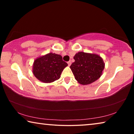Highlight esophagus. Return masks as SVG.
I'll return each instance as SVG.
<instances>
[{
	"mask_svg": "<svg viewBox=\"0 0 134 134\" xmlns=\"http://www.w3.org/2000/svg\"><path fill=\"white\" fill-rule=\"evenodd\" d=\"M67 64H68V65H69V66H70V65H71V61H69V62H67Z\"/></svg>",
	"mask_w": 134,
	"mask_h": 134,
	"instance_id": "esophagus-1",
	"label": "esophagus"
}]
</instances>
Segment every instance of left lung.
Masks as SVG:
<instances>
[{
  "mask_svg": "<svg viewBox=\"0 0 134 134\" xmlns=\"http://www.w3.org/2000/svg\"><path fill=\"white\" fill-rule=\"evenodd\" d=\"M74 59L75 62L70 65V69L76 80L81 85H89L100 77L105 63L99 55L79 52Z\"/></svg>",
  "mask_w": 134,
  "mask_h": 134,
  "instance_id": "obj_1",
  "label": "left lung"
}]
</instances>
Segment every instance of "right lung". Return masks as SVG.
I'll return each instance as SVG.
<instances>
[{
    "label": "right lung",
    "mask_w": 134,
    "mask_h": 134,
    "mask_svg": "<svg viewBox=\"0 0 134 134\" xmlns=\"http://www.w3.org/2000/svg\"><path fill=\"white\" fill-rule=\"evenodd\" d=\"M67 63L60 55L48 53L37 58L34 62L32 72L38 80L43 83H51L60 78Z\"/></svg>",
    "instance_id": "1"
}]
</instances>
